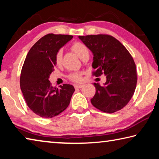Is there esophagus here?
Segmentation results:
<instances>
[{
  "label": "esophagus",
  "instance_id": "34e87169",
  "mask_svg": "<svg viewBox=\"0 0 159 159\" xmlns=\"http://www.w3.org/2000/svg\"><path fill=\"white\" fill-rule=\"evenodd\" d=\"M83 87V85H74V88H76V89H79V88H82Z\"/></svg>",
  "mask_w": 159,
  "mask_h": 159
}]
</instances>
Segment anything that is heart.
Returning <instances> with one entry per match:
<instances>
[{
	"mask_svg": "<svg viewBox=\"0 0 159 159\" xmlns=\"http://www.w3.org/2000/svg\"><path fill=\"white\" fill-rule=\"evenodd\" d=\"M71 49L76 54L78 57L82 59L89 54V50L88 47L81 42L76 41L71 45ZM62 50H59L55 55V63L57 65H60L62 61ZM69 80L75 83H79L82 80V74L80 72H74L69 74Z\"/></svg>",
	"mask_w": 159,
	"mask_h": 159,
	"instance_id": "1",
	"label": "heart"
}]
</instances>
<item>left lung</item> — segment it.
<instances>
[{
  "instance_id": "1",
  "label": "left lung",
  "mask_w": 159,
  "mask_h": 159,
  "mask_svg": "<svg viewBox=\"0 0 159 159\" xmlns=\"http://www.w3.org/2000/svg\"><path fill=\"white\" fill-rule=\"evenodd\" d=\"M79 39L93 54V74H104V86L94 83L95 95L90 99L100 111L112 114L122 109L133 97L137 85V71L130 52L121 43L110 35L80 36Z\"/></svg>"
}]
</instances>
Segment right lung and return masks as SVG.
I'll use <instances>...</instances> for the list:
<instances>
[{
  "label": "right lung",
  "mask_w": 159,
  "mask_h": 159,
  "mask_svg": "<svg viewBox=\"0 0 159 159\" xmlns=\"http://www.w3.org/2000/svg\"><path fill=\"white\" fill-rule=\"evenodd\" d=\"M70 35L49 34L42 37L29 51L21 69L20 88L26 104L43 118H52L64 111L75 89L63 84L52 87L49 80L55 66L57 51L72 39Z\"/></svg>",
  "instance_id": "obj_1"
}]
</instances>
